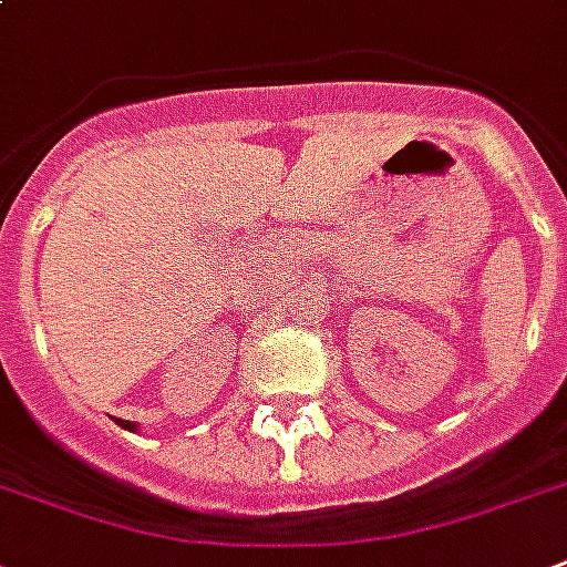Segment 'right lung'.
Segmentation results:
<instances>
[{
  "mask_svg": "<svg viewBox=\"0 0 567 567\" xmlns=\"http://www.w3.org/2000/svg\"><path fill=\"white\" fill-rule=\"evenodd\" d=\"M126 426H132V423H126Z\"/></svg>",
  "mask_w": 567,
  "mask_h": 567,
  "instance_id": "add662e5",
  "label": "right lung"
}]
</instances>
